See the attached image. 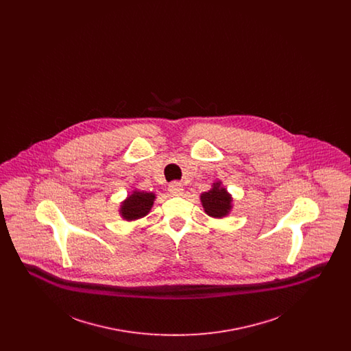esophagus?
<instances>
[{
	"label": "esophagus",
	"instance_id": "obj_1",
	"mask_svg": "<svg viewBox=\"0 0 351 351\" xmlns=\"http://www.w3.org/2000/svg\"><path fill=\"white\" fill-rule=\"evenodd\" d=\"M183 185L179 182H173V183L168 185V192L172 195V196H182L183 195Z\"/></svg>",
	"mask_w": 351,
	"mask_h": 351
}]
</instances>
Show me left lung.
I'll list each match as a JSON object with an SVG mask.
<instances>
[{"instance_id": "1", "label": "left lung", "mask_w": 351, "mask_h": 351, "mask_svg": "<svg viewBox=\"0 0 351 351\" xmlns=\"http://www.w3.org/2000/svg\"><path fill=\"white\" fill-rule=\"evenodd\" d=\"M200 200L204 212L209 217H226L233 209V196L222 185L221 180L212 184V188L208 192H202Z\"/></svg>"}]
</instances>
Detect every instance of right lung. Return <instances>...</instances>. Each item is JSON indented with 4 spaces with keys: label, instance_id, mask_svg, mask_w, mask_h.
<instances>
[{
    "label": "right lung",
    "instance_id": "1",
    "mask_svg": "<svg viewBox=\"0 0 351 351\" xmlns=\"http://www.w3.org/2000/svg\"><path fill=\"white\" fill-rule=\"evenodd\" d=\"M155 199L156 195L154 192L134 189L133 192L128 195V197L119 204L118 213L122 219L129 222L141 219L150 213Z\"/></svg>",
    "mask_w": 351,
    "mask_h": 351
}]
</instances>
